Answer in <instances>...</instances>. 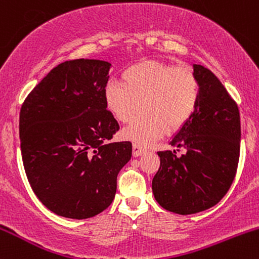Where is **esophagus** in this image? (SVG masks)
Instances as JSON below:
<instances>
[{"instance_id":"1","label":"esophagus","mask_w":259,"mask_h":259,"mask_svg":"<svg viewBox=\"0 0 259 259\" xmlns=\"http://www.w3.org/2000/svg\"><path fill=\"white\" fill-rule=\"evenodd\" d=\"M146 153V150H145L144 147L140 146L139 144H134L133 145V156L134 157H139L141 156V154Z\"/></svg>"}]
</instances>
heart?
<instances>
[{"label": "heart", "instance_id": "heart-1", "mask_svg": "<svg viewBox=\"0 0 259 259\" xmlns=\"http://www.w3.org/2000/svg\"><path fill=\"white\" fill-rule=\"evenodd\" d=\"M124 84L107 82V108L121 123H130L124 136L148 146L169 130H178L192 118L200 100L197 76L187 67H173L158 61H142L123 73Z\"/></svg>", "mask_w": 259, "mask_h": 259}]
</instances>
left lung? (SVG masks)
<instances>
[{
	"instance_id": "left-lung-1",
	"label": "left lung",
	"mask_w": 259,
	"mask_h": 259,
	"mask_svg": "<svg viewBox=\"0 0 259 259\" xmlns=\"http://www.w3.org/2000/svg\"><path fill=\"white\" fill-rule=\"evenodd\" d=\"M200 84L196 112L169 145L184 148L158 152L160 167L152 180L156 201L177 214H195L215 206L233 184L240 157V112L219 79L192 64ZM175 152V150H174Z\"/></svg>"
}]
</instances>
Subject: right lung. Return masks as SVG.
I'll use <instances>...</instances> for the list:
<instances>
[{
  "mask_svg": "<svg viewBox=\"0 0 259 259\" xmlns=\"http://www.w3.org/2000/svg\"><path fill=\"white\" fill-rule=\"evenodd\" d=\"M111 67L84 58L58 64L20 109L26 177L44 206L64 218L103 212L115 196L118 173L132 158V142L106 144L119 130L103 95Z\"/></svg>",
  "mask_w": 259,
  "mask_h": 259,
  "instance_id": "obj_1",
  "label": "right lung"
}]
</instances>
